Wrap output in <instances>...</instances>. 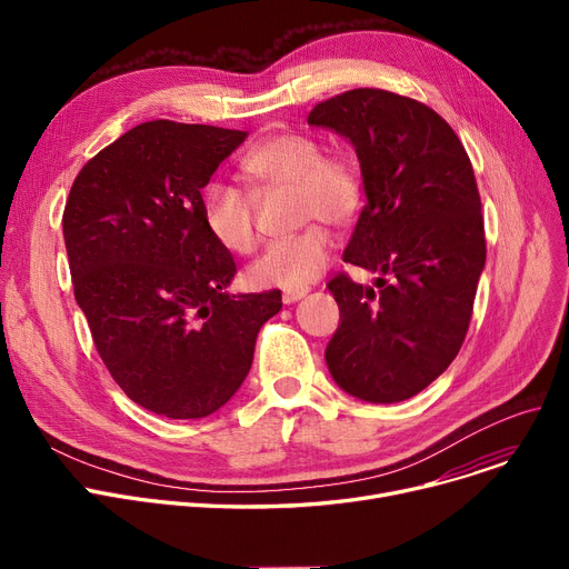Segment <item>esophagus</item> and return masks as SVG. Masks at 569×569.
<instances>
[{"label": "esophagus", "mask_w": 569, "mask_h": 569, "mask_svg": "<svg viewBox=\"0 0 569 569\" xmlns=\"http://www.w3.org/2000/svg\"><path fill=\"white\" fill-rule=\"evenodd\" d=\"M309 286H300V288H286L283 290V302L286 305H292V302H297V300H302L305 295H309Z\"/></svg>", "instance_id": "obj_1"}]
</instances>
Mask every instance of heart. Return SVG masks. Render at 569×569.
Here are the masks:
<instances>
[{
	"mask_svg": "<svg viewBox=\"0 0 569 569\" xmlns=\"http://www.w3.org/2000/svg\"><path fill=\"white\" fill-rule=\"evenodd\" d=\"M325 152L320 138L288 131L253 144L239 161V170L254 196L274 187H292L300 221L322 219L343 226L362 204V170L348 154ZM248 192L232 182H214L202 193V219L209 234L234 256H249L258 247L256 200ZM330 256L332 234L325 226L311 223L269 244L251 264L249 279L256 286L300 288L322 274Z\"/></svg>",
	"mask_w": 569,
	"mask_h": 569,
	"instance_id": "obj_1",
	"label": "heart"
}]
</instances>
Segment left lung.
I'll use <instances>...</instances> for the list:
<instances>
[{
	"instance_id": "8db88e82",
	"label": "left lung",
	"mask_w": 569,
	"mask_h": 569,
	"mask_svg": "<svg viewBox=\"0 0 569 569\" xmlns=\"http://www.w3.org/2000/svg\"><path fill=\"white\" fill-rule=\"evenodd\" d=\"M309 124L355 147L367 204L343 260L380 274L376 288L327 283L341 311L327 369L350 397L406 401L452 365L470 325L487 260L472 163L436 110L385 89L327 99Z\"/></svg>"
}]
</instances>
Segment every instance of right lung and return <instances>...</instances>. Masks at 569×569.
I'll list each match as a JSON object with an SVG mask.
<instances>
[{
	"mask_svg": "<svg viewBox=\"0 0 569 569\" xmlns=\"http://www.w3.org/2000/svg\"><path fill=\"white\" fill-rule=\"evenodd\" d=\"M247 131L170 119L117 138L78 172L64 207L76 302L114 382L172 420L217 412L244 382L281 290L232 295L230 251L202 189Z\"/></svg>",
	"mask_w": 569,
	"mask_h": 569,
	"instance_id": "1",
	"label": "right lung"
}]
</instances>
